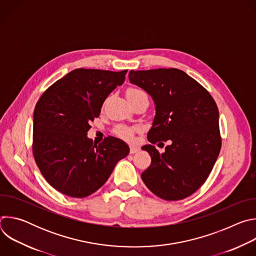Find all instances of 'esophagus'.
Segmentation results:
<instances>
[{"instance_id":"esophagus-1","label":"esophagus","mask_w":256,"mask_h":256,"mask_svg":"<svg viewBox=\"0 0 256 256\" xmlns=\"http://www.w3.org/2000/svg\"><path fill=\"white\" fill-rule=\"evenodd\" d=\"M138 147H136V146H130V154H134V153H136V152H138Z\"/></svg>"}]
</instances>
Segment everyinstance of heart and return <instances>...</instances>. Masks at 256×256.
Instances as JSON below:
<instances>
[{
	"label": "heart",
	"instance_id": "1",
	"mask_svg": "<svg viewBox=\"0 0 256 256\" xmlns=\"http://www.w3.org/2000/svg\"><path fill=\"white\" fill-rule=\"evenodd\" d=\"M140 93H142V91L138 90V89H134V88H130L126 91V96L128 97H130V96H134L136 94H140ZM140 130L138 126H126V124H118L114 128V134L122 138V140H128V142H130L134 140V136L136 134V132H138Z\"/></svg>",
	"mask_w": 256,
	"mask_h": 256
}]
</instances>
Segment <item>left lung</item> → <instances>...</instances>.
<instances>
[{"instance_id":"left-lung-1","label":"left lung","mask_w":256,"mask_h":256,"mask_svg":"<svg viewBox=\"0 0 256 256\" xmlns=\"http://www.w3.org/2000/svg\"><path fill=\"white\" fill-rule=\"evenodd\" d=\"M130 81L154 99L156 116L142 148L152 159L140 177L153 194L166 200H184L206 182L221 151L218 106L198 82L184 70H130ZM170 144L160 154L154 144Z\"/></svg>"}]
</instances>
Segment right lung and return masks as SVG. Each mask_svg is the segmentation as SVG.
Listing matches in <instances>:
<instances>
[{
  "label": "right lung",
  "instance_id": "add662e5",
  "mask_svg": "<svg viewBox=\"0 0 256 256\" xmlns=\"http://www.w3.org/2000/svg\"><path fill=\"white\" fill-rule=\"evenodd\" d=\"M128 70L76 68L40 96L33 114L32 152L42 174L58 192L86 198L99 190L128 144L114 136L98 146L87 138L107 96L124 82Z\"/></svg>",
  "mask_w": 256,
  "mask_h": 256
}]
</instances>
